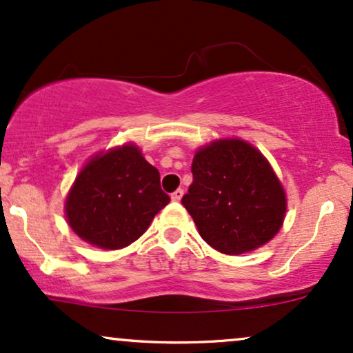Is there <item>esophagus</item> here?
<instances>
[{
  "instance_id": "esophagus-1",
  "label": "esophagus",
  "mask_w": 353,
  "mask_h": 353,
  "mask_svg": "<svg viewBox=\"0 0 353 353\" xmlns=\"http://www.w3.org/2000/svg\"><path fill=\"white\" fill-rule=\"evenodd\" d=\"M183 198V190H176V192L172 193V201H180Z\"/></svg>"
}]
</instances>
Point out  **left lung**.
<instances>
[{"label": "left lung", "instance_id": "left-lung-1", "mask_svg": "<svg viewBox=\"0 0 353 353\" xmlns=\"http://www.w3.org/2000/svg\"><path fill=\"white\" fill-rule=\"evenodd\" d=\"M192 173L193 183L181 203L211 248L239 256L279 233L288 196L254 145L238 137L201 145L194 152Z\"/></svg>", "mask_w": 353, "mask_h": 353}]
</instances>
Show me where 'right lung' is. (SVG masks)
I'll return each mask as SVG.
<instances>
[{"mask_svg": "<svg viewBox=\"0 0 353 353\" xmlns=\"http://www.w3.org/2000/svg\"><path fill=\"white\" fill-rule=\"evenodd\" d=\"M168 201L159 170L139 145L127 142L94 153L82 165L65 194L64 214L82 241L115 251L137 241Z\"/></svg>", "mask_w": 353, "mask_h": 353, "instance_id": "right-lung-1", "label": "right lung"}]
</instances>
